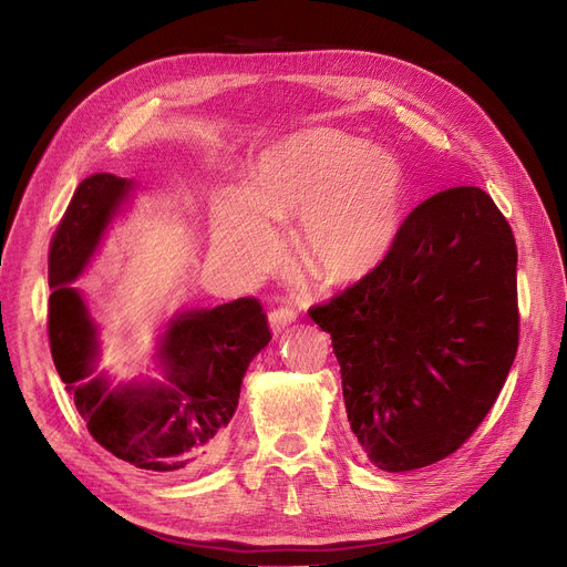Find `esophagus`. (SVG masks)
<instances>
[{"mask_svg":"<svg viewBox=\"0 0 567 567\" xmlns=\"http://www.w3.org/2000/svg\"><path fill=\"white\" fill-rule=\"evenodd\" d=\"M296 319H298V311L292 309L290 305H284V307H277V309L269 311V326L275 332H281L286 326H290Z\"/></svg>","mask_w":567,"mask_h":567,"instance_id":"esophagus-1","label":"esophagus"}]
</instances>
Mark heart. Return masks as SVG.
<instances>
[{
	"label": "heart",
	"instance_id": "heart-1",
	"mask_svg": "<svg viewBox=\"0 0 567 567\" xmlns=\"http://www.w3.org/2000/svg\"><path fill=\"white\" fill-rule=\"evenodd\" d=\"M404 207L406 176L395 155L313 127L265 151L246 193L216 199L214 241L241 269H260L277 248L269 220L302 218V262L326 281H353L386 258Z\"/></svg>",
	"mask_w": 567,
	"mask_h": 567
}]
</instances>
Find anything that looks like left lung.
<instances>
[{"label":"left lung","instance_id":"left-lung-1","mask_svg":"<svg viewBox=\"0 0 567 567\" xmlns=\"http://www.w3.org/2000/svg\"><path fill=\"white\" fill-rule=\"evenodd\" d=\"M309 316L332 337L365 456L386 472L433 465L480 427L518 349L509 223L477 186L427 197L386 258Z\"/></svg>","mask_w":567,"mask_h":567}]
</instances>
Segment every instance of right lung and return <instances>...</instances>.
<instances>
[{
	"label": "right lung",
	"mask_w": 567,
	"mask_h": 567,
	"mask_svg": "<svg viewBox=\"0 0 567 567\" xmlns=\"http://www.w3.org/2000/svg\"><path fill=\"white\" fill-rule=\"evenodd\" d=\"M132 181L106 172L83 178L49 251V342L60 379L87 433L113 456L153 472L205 463L233 419L248 362L271 339L256 298L184 311L161 342L163 381L109 386L95 372L97 330L70 284L81 275Z\"/></svg>",
	"instance_id": "1"
}]
</instances>
